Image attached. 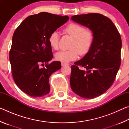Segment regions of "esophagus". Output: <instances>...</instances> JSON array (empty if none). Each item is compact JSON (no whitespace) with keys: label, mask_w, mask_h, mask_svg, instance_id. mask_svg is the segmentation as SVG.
I'll return each mask as SVG.
<instances>
[{"label":"esophagus","mask_w":129,"mask_h":129,"mask_svg":"<svg viewBox=\"0 0 129 129\" xmlns=\"http://www.w3.org/2000/svg\"><path fill=\"white\" fill-rule=\"evenodd\" d=\"M61 65L62 66H65V65H69V64L67 62H61Z\"/></svg>","instance_id":"obj_1"}]
</instances>
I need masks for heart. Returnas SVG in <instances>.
Returning a JSON list of instances; mask_svg holds the SVG:
<instances>
[{
    "label": "heart",
    "instance_id": "obj_1",
    "mask_svg": "<svg viewBox=\"0 0 129 129\" xmlns=\"http://www.w3.org/2000/svg\"><path fill=\"white\" fill-rule=\"evenodd\" d=\"M63 31L73 39L71 47L72 49L57 52L55 55L57 60L68 62L76 60L78 57V54L84 55L88 53L92 46L94 40L92 30L86 29L84 26L77 23H71L64 28ZM48 42L52 48L58 49L59 35L57 32L53 31L50 34Z\"/></svg>",
    "mask_w": 129,
    "mask_h": 129
}]
</instances>
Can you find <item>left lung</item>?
I'll list each match as a JSON object with an SVG mask.
<instances>
[{
  "label": "left lung",
  "mask_w": 129,
  "mask_h": 129,
  "mask_svg": "<svg viewBox=\"0 0 129 129\" xmlns=\"http://www.w3.org/2000/svg\"><path fill=\"white\" fill-rule=\"evenodd\" d=\"M71 19L94 34L90 50L72 65L71 88L82 98L94 99L108 90L116 77L121 65V36L112 21L102 14L75 15Z\"/></svg>",
  "instance_id": "obj_1"
}]
</instances>
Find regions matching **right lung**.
I'll return each instance as SVG.
<instances>
[{"label": "right lung", "instance_id": "add662e5", "mask_svg": "<svg viewBox=\"0 0 129 129\" xmlns=\"http://www.w3.org/2000/svg\"><path fill=\"white\" fill-rule=\"evenodd\" d=\"M68 16L43 12L27 17L13 35L10 51L12 75L21 91L33 97L49 93V77L61 68L53 58L48 38L52 32L68 20ZM45 64L40 68V64Z\"/></svg>", "mask_w": 129, "mask_h": 129}]
</instances>
